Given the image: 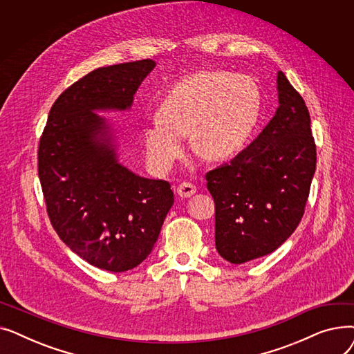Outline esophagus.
<instances>
[{
    "mask_svg": "<svg viewBox=\"0 0 354 354\" xmlns=\"http://www.w3.org/2000/svg\"><path fill=\"white\" fill-rule=\"evenodd\" d=\"M176 192L180 198H189L196 192V187L191 182H182L178 185Z\"/></svg>",
    "mask_w": 354,
    "mask_h": 354,
    "instance_id": "34e87169",
    "label": "esophagus"
}]
</instances>
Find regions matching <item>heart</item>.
I'll return each instance as SVG.
<instances>
[{"mask_svg":"<svg viewBox=\"0 0 354 354\" xmlns=\"http://www.w3.org/2000/svg\"><path fill=\"white\" fill-rule=\"evenodd\" d=\"M261 113V91L245 74L202 70L176 83L163 97L158 119L143 129L147 160L156 172L171 169L191 135L194 151L219 160L250 139Z\"/></svg>","mask_w":354,"mask_h":354,"instance_id":"heart-1","label":"heart"}]
</instances>
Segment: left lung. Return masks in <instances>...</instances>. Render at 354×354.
Listing matches in <instances>:
<instances>
[{
  "instance_id": "1",
  "label": "left lung",
  "mask_w": 354,
  "mask_h": 354,
  "mask_svg": "<svg viewBox=\"0 0 354 354\" xmlns=\"http://www.w3.org/2000/svg\"><path fill=\"white\" fill-rule=\"evenodd\" d=\"M278 106L258 138L230 163L209 171L215 202V245L231 264L280 247L299 227L315 172V142L304 99L277 76Z\"/></svg>"
}]
</instances>
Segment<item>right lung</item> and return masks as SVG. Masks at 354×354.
I'll list each match as a JSON object with an SVG mask.
<instances>
[{
  "label": "right lung",
  "instance_id": "1",
  "mask_svg": "<svg viewBox=\"0 0 354 354\" xmlns=\"http://www.w3.org/2000/svg\"><path fill=\"white\" fill-rule=\"evenodd\" d=\"M153 60L100 67L66 88L50 109L39 143V178L47 215L63 243L111 272L139 266L158 241L174 203L171 183L146 179L99 140L104 122L93 110L126 109Z\"/></svg>",
  "mask_w": 354,
  "mask_h": 354
}]
</instances>
